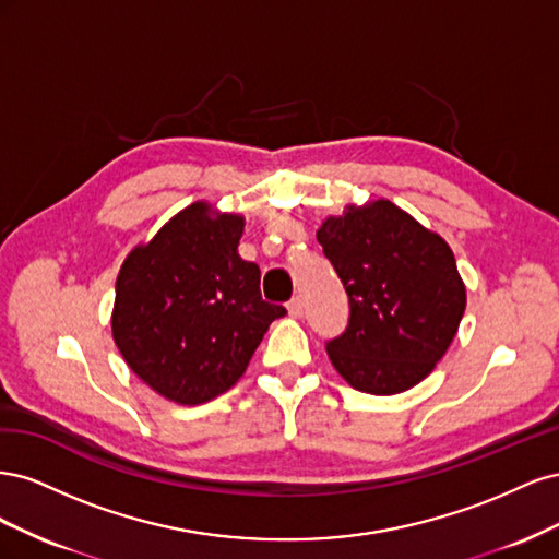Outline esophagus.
I'll return each instance as SVG.
<instances>
[{
    "label": "esophagus",
    "mask_w": 559,
    "mask_h": 559,
    "mask_svg": "<svg viewBox=\"0 0 559 559\" xmlns=\"http://www.w3.org/2000/svg\"><path fill=\"white\" fill-rule=\"evenodd\" d=\"M286 310H289V317L298 319V317H302V310H306V306H302V300L296 296V298L286 302Z\"/></svg>",
    "instance_id": "esophagus-1"
}]
</instances>
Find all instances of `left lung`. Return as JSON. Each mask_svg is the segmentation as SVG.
<instances>
[{"mask_svg": "<svg viewBox=\"0 0 559 559\" xmlns=\"http://www.w3.org/2000/svg\"><path fill=\"white\" fill-rule=\"evenodd\" d=\"M349 296V326L326 345L341 378L392 396L445 357L466 310V286L441 235L392 200L347 205L317 230Z\"/></svg>", "mask_w": 559, "mask_h": 559, "instance_id": "obj_1", "label": "left lung"}]
</instances>
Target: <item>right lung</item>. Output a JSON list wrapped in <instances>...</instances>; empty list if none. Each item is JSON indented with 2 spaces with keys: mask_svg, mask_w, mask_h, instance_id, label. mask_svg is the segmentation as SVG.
<instances>
[{
  "mask_svg": "<svg viewBox=\"0 0 559 559\" xmlns=\"http://www.w3.org/2000/svg\"><path fill=\"white\" fill-rule=\"evenodd\" d=\"M245 216L207 200L132 247L116 277L111 335L156 394L200 405L238 382L282 306L261 298V270L240 259Z\"/></svg>",
  "mask_w": 559,
  "mask_h": 559,
  "instance_id": "obj_1",
  "label": "right lung"
}]
</instances>
